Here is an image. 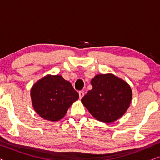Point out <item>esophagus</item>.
I'll list each match as a JSON object with an SVG mask.
<instances>
[{
	"mask_svg": "<svg viewBox=\"0 0 160 160\" xmlns=\"http://www.w3.org/2000/svg\"><path fill=\"white\" fill-rule=\"evenodd\" d=\"M78 95H79L80 99H82V98L84 97V91H79V92H78Z\"/></svg>",
	"mask_w": 160,
	"mask_h": 160,
	"instance_id": "1",
	"label": "esophagus"
}]
</instances>
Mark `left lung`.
<instances>
[{
    "mask_svg": "<svg viewBox=\"0 0 160 160\" xmlns=\"http://www.w3.org/2000/svg\"><path fill=\"white\" fill-rule=\"evenodd\" d=\"M92 89L82 99L84 106L98 121L110 123L128 110L132 90L128 83L113 74H99L91 81Z\"/></svg>",
    "mask_w": 160,
    "mask_h": 160,
    "instance_id": "8db88e82",
    "label": "left lung"
}]
</instances>
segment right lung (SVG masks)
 Wrapping results in <instances>:
<instances>
[{
    "label": "right lung",
    "mask_w": 160,
    "mask_h": 160,
    "mask_svg": "<svg viewBox=\"0 0 160 160\" xmlns=\"http://www.w3.org/2000/svg\"><path fill=\"white\" fill-rule=\"evenodd\" d=\"M31 99L35 111L49 121H58L66 113L78 94L62 76H47L33 85Z\"/></svg>",
    "instance_id": "add662e5"
}]
</instances>
